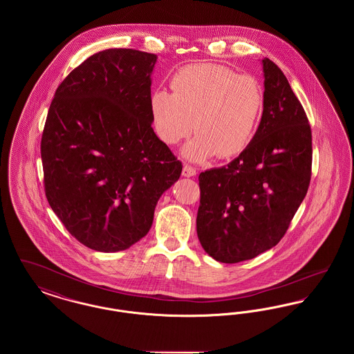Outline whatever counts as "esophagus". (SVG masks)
<instances>
[{
    "instance_id": "1",
    "label": "esophagus",
    "mask_w": 354,
    "mask_h": 354,
    "mask_svg": "<svg viewBox=\"0 0 354 354\" xmlns=\"http://www.w3.org/2000/svg\"><path fill=\"white\" fill-rule=\"evenodd\" d=\"M183 176H187V178H191V176H195L196 175V169L195 167H192L191 165H185V167H183Z\"/></svg>"
}]
</instances>
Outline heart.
Wrapping results in <instances>:
<instances>
[{
  "instance_id": "1",
  "label": "heart",
  "mask_w": 354,
  "mask_h": 354,
  "mask_svg": "<svg viewBox=\"0 0 354 354\" xmlns=\"http://www.w3.org/2000/svg\"><path fill=\"white\" fill-rule=\"evenodd\" d=\"M172 93L158 88L150 97L152 122L159 138L176 145L195 129L183 153L205 160L215 153L232 158L244 151L261 115L260 84L219 64H195L171 78Z\"/></svg>"
}]
</instances>
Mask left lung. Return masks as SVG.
<instances>
[{"instance_id": "1", "label": "left lung", "mask_w": 354, "mask_h": 354, "mask_svg": "<svg viewBox=\"0 0 354 354\" xmlns=\"http://www.w3.org/2000/svg\"><path fill=\"white\" fill-rule=\"evenodd\" d=\"M264 109L247 149L199 175L196 232L220 263L251 260L286 235L312 175V131L284 73L263 59Z\"/></svg>"}]
</instances>
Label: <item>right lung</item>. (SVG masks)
Masks as SVG:
<instances>
[{"instance_id":"right-lung-1","label":"right lung","mask_w":354,"mask_h":354,"mask_svg":"<svg viewBox=\"0 0 354 354\" xmlns=\"http://www.w3.org/2000/svg\"><path fill=\"white\" fill-rule=\"evenodd\" d=\"M156 55L107 49L74 68L55 90L41 139L51 209L87 248L118 252L152 225L182 162L152 130Z\"/></svg>"}]
</instances>
